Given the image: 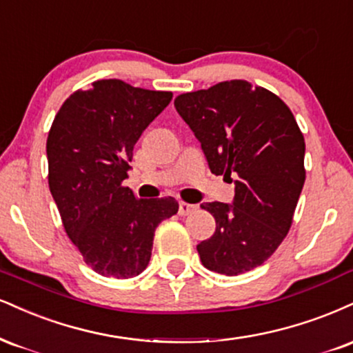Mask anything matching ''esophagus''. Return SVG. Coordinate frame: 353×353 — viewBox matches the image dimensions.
I'll list each match as a JSON object with an SVG mask.
<instances>
[{"label": "esophagus", "mask_w": 353, "mask_h": 353, "mask_svg": "<svg viewBox=\"0 0 353 353\" xmlns=\"http://www.w3.org/2000/svg\"><path fill=\"white\" fill-rule=\"evenodd\" d=\"M195 209H197V205H192V203H188V202H179V215H181V217H185V215L192 214Z\"/></svg>", "instance_id": "esophagus-1"}]
</instances>
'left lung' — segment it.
Here are the masks:
<instances>
[{"label": "left lung", "instance_id": "1", "mask_svg": "<svg viewBox=\"0 0 353 353\" xmlns=\"http://www.w3.org/2000/svg\"><path fill=\"white\" fill-rule=\"evenodd\" d=\"M201 141L212 174L235 184L232 205L205 202L215 232L197 245L207 270L236 276L256 268L290 232L305 181V143L290 107L246 80L220 82L174 100Z\"/></svg>", "mask_w": 353, "mask_h": 353}]
</instances>
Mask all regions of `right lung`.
<instances>
[{
    "mask_svg": "<svg viewBox=\"0 0 353 353\" xmlns=\"http://www.w3.org/2000/svg\"><path fill=\"white\" fill-rule=\"evenodd\" d=\"M171 100V92L97 80L72 93L50 126V194L72 243L101 276L146 270L156 227L179 210L176 199H138L123 185L136 141Z\"/></svg>",
    "mask_w": 353,
    "mask_h": 353,
    "instance_id": "right-lung-1",
    "label": "right lung"
}]
</instances>
